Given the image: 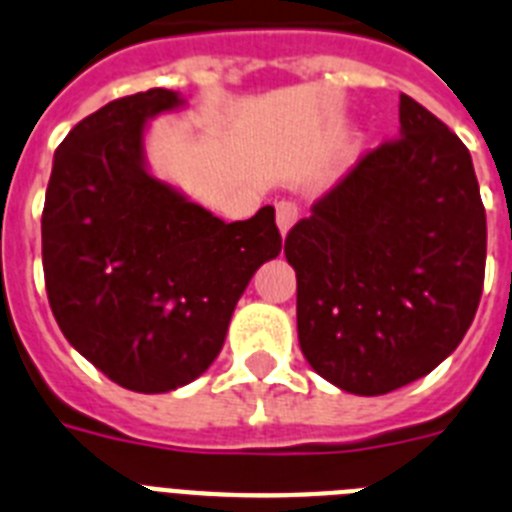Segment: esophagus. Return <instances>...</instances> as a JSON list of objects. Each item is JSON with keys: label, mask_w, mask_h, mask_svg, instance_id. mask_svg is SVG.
<instances>
[{"label": "esophagus", "mask_w": 512, "mask_h": 512, "mask_svg": "<svg viewBox=\"0 0 512 512\" xmlns=\"http://www.w3.org/2000/svg\"><path fill=\"white\" fill-rule=\"evenodd\" d=\"M275 219H278V229H281L283 234H288V229H291V226L296 224V219H299V208L293 206L291 201H281L275 206Z\"/></svg>", "instance_id": "1"}]
</instances>
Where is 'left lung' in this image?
Returning <instances> with one entry per match:
<instances>
[{"label": "left lung", "mask_w": 512, "mask_h": 512, "mask_svg": "<svg viewBox=\"0 0 512 512\" xmlns=\"http://www.w3.org/2000/svg\"><path fill=\"white\" fill-rule=\"evenodd\" d=\"M399 133L288 231L301 353L363 397L428 376L477 314L487 219L464 141L399 95Z\"/></svg>", "instance_id": "obj_1"}]
</instances>
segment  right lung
<instances>
[{
  "instance_id": "obj_1",
  "label": "right lung",
  "mask_w": 512,
  "mask_h": 512,
  "mask_svg": "<svg viewBox=\"0 0 512 512\" xmlns=\"http://www.w3.org/2000/svg\"><path fill=\"white\" fill-rule=\"evenodd\" d=\"M177 92H136L71 128L43 206V275L66 340L110 381L162 394L219 355L255 270L281 252L273 206L224 224L144 167V123Z\"/></svg>"
}]
</instances>
